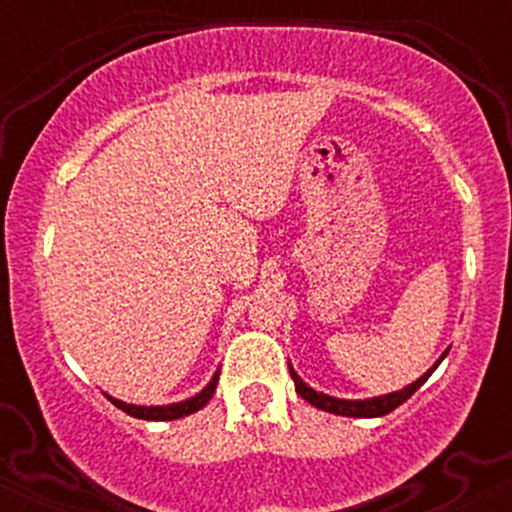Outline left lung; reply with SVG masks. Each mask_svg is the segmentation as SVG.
<instances>
[{"mask_svg":"<svg viewBox=\"0 0 512 512\" xmlns=\"http://www.w3.org/2000/svg\"><path fill=\"white\" fill-rule=\"evenodd\" d=\"M445 356H448V349H445L443 356H440L438 361L433 363V368H428L419 380H414V383L404 387V390L390 392V395L370 397V399H339V397H330V395H325V392H317V390H313V387L305 385L303 380L298 378L296 370H293L291 366H289V373H291L293 383H296L298 395H301L305 402L313 404V407L322 409V411H330V414H339V416H356V419H375V416L390 414V411L397 409L399 404L407 402V399L414 395V392L419 390V387L424 385L428 378H431V373L438 368V363L443 361Z\"/></svg>","mask_w":512,"mask_h":512,"instance_id":"left-lung-1","label":"left lung"}]
</instances>
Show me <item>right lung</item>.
Listing matches in <instances>:
<instances>
[{
    "instance_id": "1",
    "label": "right lung",
    "mask_w": 512,
    "mask_h": 512,
    "mask_svg": "<svg viewBox=\"0 0 512 512\" xmlns=\"http://www.w3.org/2000/svg\"><path fill=\"white\" fill-rule=\"evenodd\" d=\"M216 383H219V370H216V373H214L211 383L204 387L202 392H197L195 397L185 399V402L163 404V407H139V404H127V402H122V399H115V397H110V395H105V397H108L117 409H122L129 416H134V419L173 421V419H182V416L195 414V411L202 409L204 404H207L209 399H211V395H214V392H216Z\"/></svg>"
}]
</instances>
